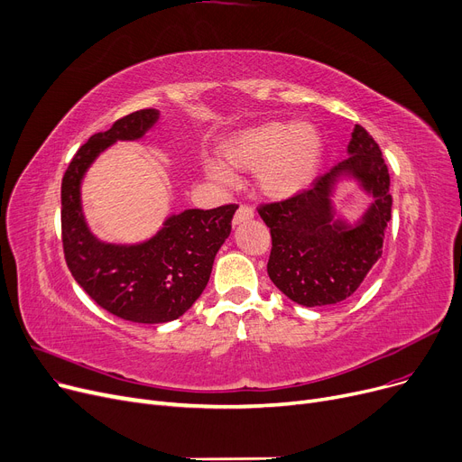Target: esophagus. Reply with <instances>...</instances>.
<instances>
[{"instance_id": "1", "label": "esophagus", "mask_w": 462, "mask_h": 462, "mask_svg": "<svg viewBox=\"0 0 462 462\" xmlns=\"http://www.w3.org/2000/svg\"><path fill=\"white\" fill-rule=\"evenodd\" d=\"M253 217H254V211H253L249 206L241 204V206L237 208L236 215H234V225H241V223H245V221H251Z\"/></svg>"}]
</instances>
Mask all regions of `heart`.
I'll use <instances>...</instances> for the list:
<instances>
[{"label": "heart", "instance_id": "1", "mask_svg": "<svg viewBox=\"0 0 462 462\" xmlns=\"http://www.w3.org/2000/svg\"><path fill=\"white\" fill-rule=\"evenodd\" d=\"M221 153L236 170H254L256 187L265 197L288 199L309 187L317 176L324 140L307 121L292 125L268 121L234 134L223 143ZM206 170L217 183H234V172L221 161H211Z\"/></svg>", "mask_w": 462, "mask_h": 462}]
</instances>
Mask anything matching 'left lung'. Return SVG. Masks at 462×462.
Listing matches in <instances>:
<instances>
[{"label": "left lung", "instance_id": "8db88e82", "mask_svg": "<svg viewBox=\"0 0 462 462\" xmlns=\"http://www.w3.org/2000/svg\"><path fill=\"white\" fill-rule=\"evenodd\" d=\"M343 177L357 180L374 197L354 226L334 215L330 200ZM392 202L390 172L378 143L356 125L345 161L294 197L258 208L272 232L270 279L286 298L303 307L345 301L382 256Z\"/></svg>", "mask_w": 462, "mask_h": 462}]
</instances>
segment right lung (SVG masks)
Masks as SVG:
<instances>
[{"mask_svg": "<svg viewBox=\"0 0 462 462\" xmlns=\"http://www.w3.org/2000/svg\"><path fill=\"white\" fill-rule=\"evenodd\" d=\"M157 119L159 110L145 108L93 134L61 181V241L69 272L97 305L138 324L176 320L200 298L237 209L236 204L185 209L166 217L153 237L133 245L106 244L91 234L80 199L88 168L117 140L142 138Z\"/></svg>", "mask_w": 462, "mask_h": 462, "instance_id": "right-lung-1", "label": "right lung"}]
</instances>
